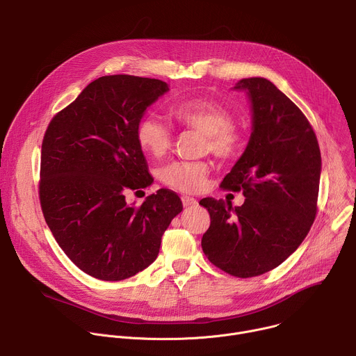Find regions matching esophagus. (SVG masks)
Wrapping results in <instances>:
<instances>
[{
	"label": "esophagus",
	"mask_w": 356,
	"mask_h": 356,
	"mask_svg": "<svg viewBox=\"0 0 356 356\" xmlns=\"http://www.w3.org/2000/svg\"><path fill=\"white\" fill-rule=\"evenodd\" d=\"M181 202H183L184 207H193V206L197 204V200L193 198V197H188V195H183Z\"/></svg>",
	"instance_id": "34e87169"
}]
</instances>
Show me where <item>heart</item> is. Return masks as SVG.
<instances>
[{"label": "heart", "instance_id": "b5f03b06", "mask_svg": "<svg viewBox=\"0 0 356 356\" xmlns=\"http://www.w3.org/2000/svg\"><path fill=\"white\" fill-rule=\"evenodd\" d=\"M170 115L179 127L204 134V150H210L218 159L232 161L241 155L245 145L243 134L232 125V114L217 101L186 99L170 108ZM135 138L145 154L154 158L165 156L173 142L170 128L155 115H146L138 122ZM209 172L210 165L204 161H179L161 170V180L172 190L197 193L206 186Z\"/></svg>", "mask_w": 356, "mask_h": 356}]
</instances>
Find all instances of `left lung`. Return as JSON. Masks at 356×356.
I'll use <instances>...</instances> for the list:
<instances>
[{"mask_svg": "<svg viewBox=\"0 0 356 356\" xmlns=\"http://www.w3.org/2000/svg\"><path fill=\"white\" fill-rule=\"evenodd\" d=\"M252 104L253 128L243 155L221 187L245 202L200 200L210 214L201 248L235 277L264 275L283 264L307 236L316 216L321 154L316 132L293 101L264 77L239 80Z\"/></svg>", "mask_w": 356, "mask_h": 356, "instance_id": "8db88e82", "label": "left lung"}]
</instances>
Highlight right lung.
<instances>
[{
	"instance_id": "right-lung-1",
	"label": "right lung",
	"mask_w": 356,
	"mask_h": 356,
	"mask_svg": "<svg viewBox=\"0 0 356 356\" xmlns=\"http://www.w3.org/2000/svg\"><path fill=\"white\" fill-rule=\"evenodd\" d=\"M168 90L158 79L99 77L44 132L39 180L44 221L69 259L95 279L124 280L147 268L183 210L169 188L147 195L140 206L125 201L129 190L154 181L135 129Z\"/></svg>"
}]
</instances>
